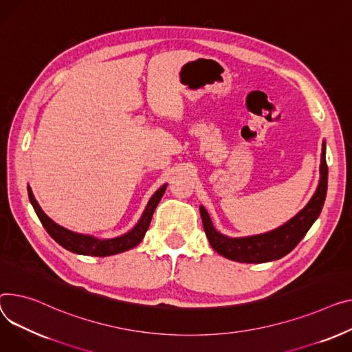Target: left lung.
Here are the masks:
<instances>
[{"mask_svg":"<svg viewBox=\"0 0 352 352\" xmlns=\"http://www.w3.org/2000/svg\"><path fill=\"white\" fill-rule=\"evenodd\" d=\"M327 182H329V167L325 161V143L322 144L321 166H320V182L317 191L311 197L310 202L289 222L267 233L246 238H229L219 233L212 221H210L206 209L199 206V212L204 223V229L209 245L226 259L236 261L241 263H265L280 259L290 253L298 242L306 236L311 225L318 218L325 195Z\"/></svg>","mask_w":352,"mask_h":352,"instance_id":"8db88e82","label":"left lung"}]
</instances>
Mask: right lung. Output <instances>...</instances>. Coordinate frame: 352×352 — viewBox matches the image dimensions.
I'll return each mask as SVG.
<instances>
[{
  "instance_id": "1",
  "label": "right lung",
  "mask_w": 352,
  "mask_h": 352,
  "mask_svg": "<svg viewBox=\"0 0 352 352\" xmlns=\"http://www.w3.org/2000/svg\"><path fill=\"white\" fill-rule=\"evenodd\" d=\"M166 188H167V184H164L158 191H155V194L150 198L142 218H140V221L135 223V226L131 230H129L127 233H124V235L119 238H111V239H98L90 235H82V233L72 232L55 223L48 215L43 212L42 208L36 202L31 186H28V197L43 228L62 248L78 254L104 257V256H111V254H117V253L126 252L129 249H133L143 241L146 232L150 226L154 210L158 202L161 201L164 192H166Z\"/></svg>"
}]
</instances>
